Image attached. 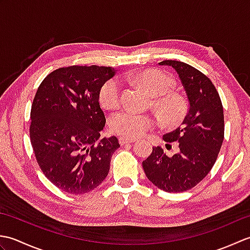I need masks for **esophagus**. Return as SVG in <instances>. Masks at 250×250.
Listing matches in <instances>:
<instances>
[{"instance_id": "esophagus-1", "label": "esophagus", "mask_w": 250, "mask_h": 250, "mask_svg": "<svg viewBox=\"0 0 250 250\" xmlns=\"http://www.w3.org/2000/svg\"><path fill=\"white\" fill-rule=\"evenodd\" d=\"M135 140H130V139H126V137H119V143L120 145H125V144H130V143H134Z\"/></svg>"}]
</instances>
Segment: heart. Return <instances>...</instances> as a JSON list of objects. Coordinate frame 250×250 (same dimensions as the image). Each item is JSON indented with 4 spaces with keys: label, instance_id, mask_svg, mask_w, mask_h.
I'll return each instance as SVG.
<instances>
[{
    "label": "heart",
    "instance_id": "obj_1",
    "mask_svg": "<svg viewBox=\"0 0 250 250\" xmlns=\"http://www.w3.org/2000/svg\"><path fill=\"white\" fill-rule=\"evenodd\" d=\"M125 79L133 83L152 95L153 105L161 118L167 124L176 125L184 113V103L178 95L169 93L172 79L157 70H146L125 75ZM100 104L106 109H114L121 102V83L118 78L106 81L99 90ZM156 125L150 115L137 114L129 109L120 110L109 118L111 132L126 139L134 140L144 135Z\"/></svg>",
    "mask_w": 250,
    "mask_h": 250
}]
</instances>
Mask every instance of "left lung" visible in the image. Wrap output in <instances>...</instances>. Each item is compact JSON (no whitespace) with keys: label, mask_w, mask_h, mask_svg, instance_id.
I'll use <instances>...</instances> for the list:
<instances>
[{"label":"left lung","mask_w":250,"mask_h":250,"mask_svg":"<svg viewBox=\"0 0 250 250\" xmlns=\"http://www.w3.org/2000/svg\"><path fill=\"white\" fill-rule=\"evenodd\" d=\"M159 64L177 72L189 108L182 125L163 135L167 143L178 142V152L168 157L161 147H152L143 168L159 189L184 192L198 185L214 167L225 137L224 108L214 83L203 73L180 61L166 60Z\"/></svg>","instance_id":"left-lung-1"}]
</instances>
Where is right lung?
Masks as SVG:
<instances>
[{"mask_svg":"<svg viewBox=\"0 0 250 250\" xmlns=\"http://www.w3.org/2000/svg\"><path fill=\"white\" fill-rule=\"evenodd\" d=\"M115 73L109 66L60 67L36 91L30 115L31 144L42 172L67 193L97 188L120 147L116 136L100 139L106 119L99 90Z\"/></svg>","mask_w":250,"mask_h":250,"instance_id":"1","label":"right lung"}]
</instances>
